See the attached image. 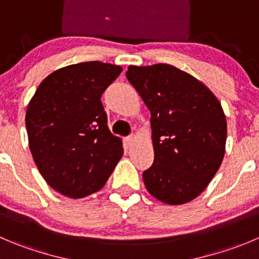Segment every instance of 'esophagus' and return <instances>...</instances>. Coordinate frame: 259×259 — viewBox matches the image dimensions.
<instances>
[{"instance_id": "esophagus-1", "label": "esophagus", "mask_w": 259, "mask_h": 259, "mask_svg": "<svg viewBox=\"0 0 259 259\" xmlns=\"http://www.w3.org/2000/svg\"><path fill=\"white\" fill-rule=\"evenodd\" d=\"M134 142H135V136H128L124 139L125 146H128V147L132 146V145H134Z\"/></svg>"}]
</instances>
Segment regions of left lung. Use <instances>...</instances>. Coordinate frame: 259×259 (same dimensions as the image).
Here are the masks:
<instances>
[{
  "mask_svg": "<svg viewBox=\"0 0 259 259\" xmlns=\"http://www.w3.org/2000/svg\"><path fill=\"white\" fill-rule=\"evenodd\" d=\"M127 80L151 113L154 164L142 178L168 205L198 197L225 155L226 118L206 85L170 65L130 66Z\"/></svg>",
  "mask_w": 259,
  "mask_h": 259,
  "instance_id": "obj_1",
  "label": "left lung"
}]
</instances>
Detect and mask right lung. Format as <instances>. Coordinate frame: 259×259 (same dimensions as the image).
<instances>
[{"label": "right lung", "mask_w": 259, "mask_h": 259, "mask_svg": "<svg viewBox=\"0 0 259 259\" xmlns=\"http://www.w3.org/2000/svg\"><path fill=\"white\" fill-rule=\"evenodd\" d=\"M122 67L82 62L47 76L26 109L29 147L39 173L58 193L82 198L107 183L123 155L100 98Z\"/></svg>", "instance_id": "add662e5"}]
</instances>
